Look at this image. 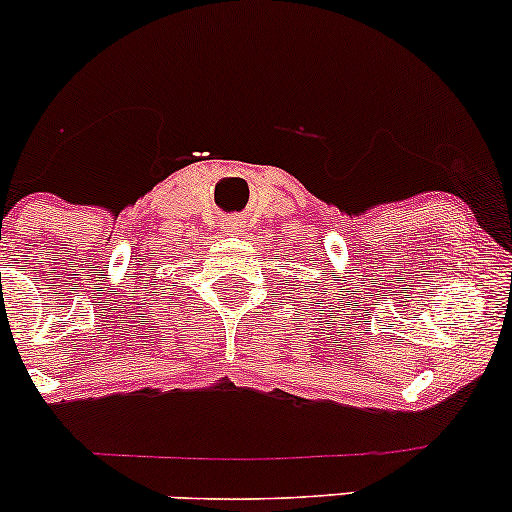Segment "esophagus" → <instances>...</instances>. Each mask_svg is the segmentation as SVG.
I'll return each mask as SVG.
<instances>
[{"label":"esophagus","mask_w":512,"mask_h":512,"mask_svg":"<svg viewBox=\"0 0 512 512\" xmlns=\"http://www.w3.org/2000/svg\"><path fill=\"white\" fill-rule=\"evenodd\" d=\"M226 228H228V231H236V228H238V221H228V223H226Z\"/></svg>","instance_id":"1"}]
</instances>
